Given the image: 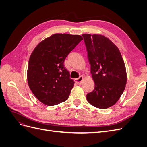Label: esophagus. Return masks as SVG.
Here are the masks:
<instances>
[{"label": "esophagus", "mask_w": 147, "mask_h": 147, "mask_svg": "<svg viewBox=\"0 0 147 147\" xmlns=\"http://www.w3.org/2000/svg\"><path fill=\"white\" fill-rule=\"evenodd\" d=\"M83 76H80L78 78H75L74 79V81L77 84H82V82L83 80Z\"/></svg>", "instance_id": "obj_1"}]
</instances>
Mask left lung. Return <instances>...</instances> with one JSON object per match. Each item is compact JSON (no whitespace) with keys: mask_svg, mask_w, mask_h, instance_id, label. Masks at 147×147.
I'll return each instance as SVG.
<instances>
[{"mask_svg":"<svg viewBox=\"0 0 147 147\" xmlns=\"http://www.w3.org/2000/svg\"><path fill=\"white\" fill-rule=\"evenodd\" d=\"M91 65L94 89L86 95L88 102L105 109L117 103L125 89V65L118 47L104 35L83 34Z\"/></svg>","mask_w":147,"mask_h":147,"instance_id":"1","label":"left lung"}]
</instances>
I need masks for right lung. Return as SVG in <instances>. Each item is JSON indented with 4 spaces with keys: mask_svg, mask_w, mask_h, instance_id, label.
<instances>
[{
    "mask_svg": "<svg viewBox=\"0 0 147 147\" xmlns=\"http://www.w3.org/2000/svg\"><path fill=\"white\" fill-rule=\"evenodd\" d=\"M83 40L79 35L55 34L38 43L29 60L27 78L34 96L47 105L67 100L74 82L64 62Z\"/></svg>",
    "mask_w": 147,
    "mask_h": 147,
    "instance_id": "1",
    "label": "right lung"
}]
</instances>
